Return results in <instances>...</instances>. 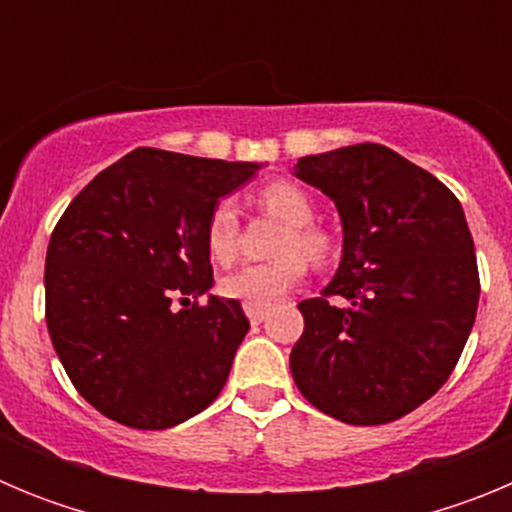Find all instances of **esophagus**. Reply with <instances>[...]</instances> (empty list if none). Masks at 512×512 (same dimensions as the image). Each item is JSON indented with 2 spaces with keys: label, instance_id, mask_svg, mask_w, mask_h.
I'll return each mask as SVG.
<instances>
[{
  "label": "esophagus",
  "instance_id": "obj_1",
  "mask_svg": "<svg viewBox=\"0 0 512 512\" xmlns=\"http://www.w3.org/2000/svg\"><path fill=\"white\" fill-rule=\"evenodd\" d=\"M243 310H246V315L251 323H261V320L269 315V307H264V305H243Z\"/></svg>",
  "mask_w": 512,
  "mask_h": 512
}]
</instances>
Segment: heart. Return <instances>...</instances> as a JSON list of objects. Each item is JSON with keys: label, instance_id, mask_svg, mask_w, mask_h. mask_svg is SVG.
Segmentation results:
<instances>
[{"label": "heart", "instance_id": "b5f03b06", "mask_svg": "<svg viewBox=\"0 0 512 512\" xmlns=\"http://www.w3.org/2000/svg\"><path fill=\"white\" fill-rule=\"evenodd\" d=\"M266 212L284 220L289 230L284 233L277 251L279 259L266 264H246L220 279V292L243 305H271L302 282L307 264H325L330 259V238L312 223L315 207L310 194L295 182H271L256 197ZM207 251L217 264H230L241 246V217L233 200H220L207 217L205 230Z\"/></svg>", "mask_w": 512, "mask_h": 512}]
</instances>
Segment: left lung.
I'll return each instance as SVG.
<instances>
[{"label": "left lung", "mask_w": 512, "mask_h": 512, "mask_svg": "<svg viewBox=\"0 0 512 512\" xmlns=\"http://www.w3.org/2000/svg\"><path fill=\"white\" fill-rule=\"evenodd\" d=\"M295 176L336 202L343 225L336 277L297 305V390L343 423H392L441 390L472 333L467 217L446 184L379 143L305 156Z\"/></svg>", "instance_id": "obj_1"}]
</instances>
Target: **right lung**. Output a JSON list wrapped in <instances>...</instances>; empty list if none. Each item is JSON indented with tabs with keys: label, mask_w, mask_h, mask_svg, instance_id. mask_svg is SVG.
<instances>
[{
	"label": "right lung",
	"mask_w": 512,
	"mask_h": 512,
	"mask_svg": "<svg viewBox=\"0 0 512 512\" xmlns=\"http://www.w3.org/2000/svg\"><path fill=\"white\" fill-rule=\"evenodd\" d=\"M256 171L135 148L53 228L45 323L79 395L110 420L164 431L202 413L228 382L251 325L238 300L197 302L212 287L205 230L220 197Z\"/></svg>",
	"instance_id": "obj_1"
}]
</instances>
